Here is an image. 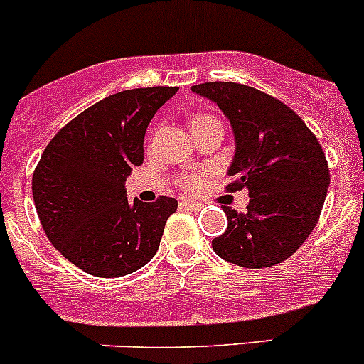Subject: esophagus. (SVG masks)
I'll use <instances>...</instances> for the list:
<instances>
[{
  "instance_id": "1",
  "label": "esophagus",
  "mask_w": 364,
  "mask_h": 364,
  "mask_svg": "<svg viewBox=\"0 0 364 364\" xmlns=\"http://www.w3.org/2000/svg\"><path fill=\"white\" fill-rule=\"evenodd\" d=\"M180 205H182L184 210H191V211L200 210V204H198V202H193V200H182L180 202Z\"/></svg>"
}]
</instances>
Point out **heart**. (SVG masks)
<instances>
[{
	"label": "heart",
	"mask_w": 364,
	"mask_h": 364,
	"mask_svg": "<svg viewBox=\"0 0 364 364\" xmlns=\"http://www.w3.org/2000/svg\"><path fill=\"white\" fill-rule=\"evenodd\" d=\"M211 120H217V118L210 117V114H204V112H200V114H195L191 120V129L193 127H197V125H202V124H205V122H211ZM180 184H182V188H184L188 193L198 191L202 186V175H198V173H191V175L182 176Z\"/></svg>",
	"instance_id": "heart-1"
}]
</instances>
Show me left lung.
I'll use <instances>...</instances> for the list:
<instances>
[{
  "label": "left lung",
  "instance_id": "left-lung-1",
  "mask_svg": "<svg viewBox=\"0 0 364 364\" xmlns=\"http://www.w3.org/2000/svg\"><path fill=\"white\" fill-rule=\"evenodd\" d=\"M231 124L235 156L228 189L250 191L246 213L224 208L226 231L213 239L220 259L268 268L294 255L319 220L330 169L319 140L281 100L233 82L193 85Z\"/></svg>",
  "mask_w": 364,
  "mask_h": 364
}]
</instances>
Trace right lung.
<instances>
[{
    "label": "right lung",
    "instance_id": "1",
    "mask_svg": "<svg viewBox=\"0 0 364 364\" xmlns=\"http://www.w3.org/2000/svg\"><path fill=\"white\" fill-rule=\"evenodd\" d=\"M176 87L129 89L80 112L45 147L32 197L45 235L69 262L96 277L146 266L178 202L127 200L125 178L144 162V136Z\"/></svg>",
    "mask_w": 364,
    "mask_h": 364
}]
</instances>
